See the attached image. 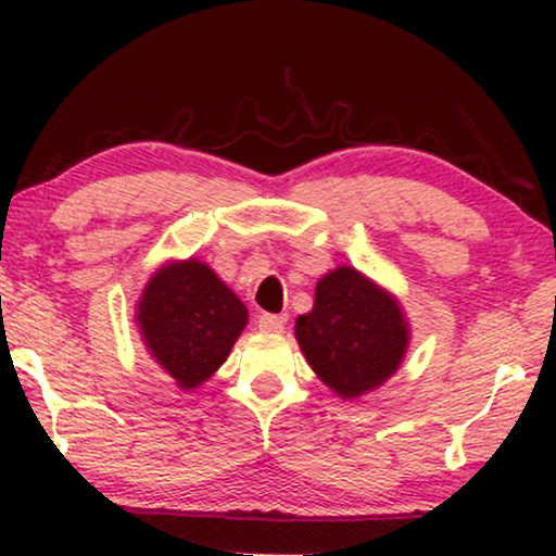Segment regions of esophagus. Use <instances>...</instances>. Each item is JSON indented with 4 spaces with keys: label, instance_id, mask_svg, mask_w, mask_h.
I'll list each match as a JSON object with an SVG mask.
<instances>
[{
    "label": "esophagus",
    "instance_id": "esophagus-1",
    "mask_svg": "<svg viewBox=\"0 0 556 556\" xmlns=\"http://www.w3.org/2000/svg\"><path fill=\"white\" fill-rule=\"evenodd\" d=\"M265 308H268V311H276V306H270V303H268V306H265Z\"/></svg>",
    "mask_w": 556,
    "mask_h": 556
}]
</instances>
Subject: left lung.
Listing matches in <instances>:
<instances>
[{"instance_id":"1","label":"left lung","mask_w":556,"mask_h":556,"mask_svg":"<svg viewBox=\"0 0 556 556\" xmlns=\"http://www.w3.org/2000/svg\"><path fill=\"white\" fill-rule=\"evenodd\" d=\"M143 344L181 390H197L223 367L248 326V308L202 257L154 270L136 303Z\"/></svg>"}]
</instances>
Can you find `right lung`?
I'll return each mask as SVG.
<instances>
[{
	"label": "right lung",
	"instance_id": "add662e5",
	"mask_svg": "<svg viewBox=\"0 0 556 556\" xmlns=\"http://www.w3.org/2000/svg\"><path fill=\"white\" fill-rule=\"evenodd\" d=\"M308 367L344 400L382 387L409 344L400 301L354 265H339L316 283L314 308L295 318Z\"/></svg>",
	"mask_w": 556,
	"mask_h": 556
}]
</instances>
